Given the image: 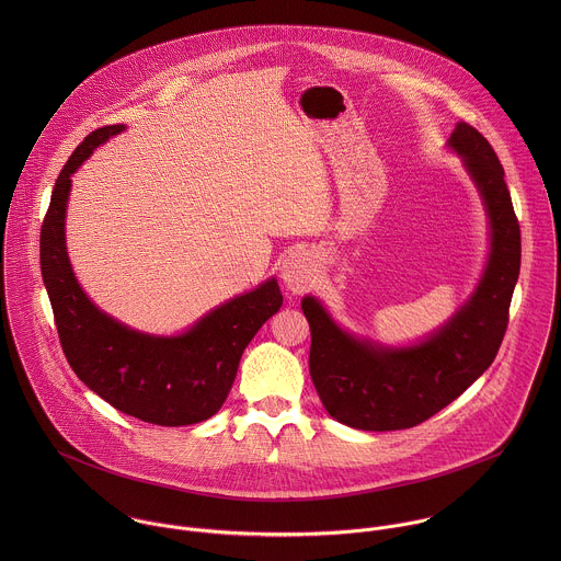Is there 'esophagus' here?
I'll use <instances>...</instances> for the list:
<instances>
[{
	"label": "esophagus",
	"instance_id": "1",
	"mask_svg": "<svg viewBox=\"0 0 561 561\" xmlns=\"http://www.w3.org/2000/svg\"><path fill=\"white\" fill-rule=\"evenodd\" d=\"M316 254L309 250H291L280 265V278L294 294H302L316 278Z\"/></svg>",
	"mask_w": 561,
	"mask_h": 561
}]
</instances>
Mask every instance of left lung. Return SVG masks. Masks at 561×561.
Returning <instances> with one entry per match:
<instances>
[{"label":"left lung","instance_id":"obj_1","mask_svg":"<svg viewBox=\"0 0 561 561\" xmlns=\"http://www.w3.org/2000/svg\"><path fill=\"white\" fill-rule=\"evenodd\" d=\"M480 187L492 250L473 298L427 341L389 350L343 332L320 302L302 300L311 325L309 369L323 408L356 430L414 427L460 398L492 365L510 321L520 272V227L490 142L467 123L449 138Z\"/></svg>","mask_w":561,"mask_h":561}]
</instances>
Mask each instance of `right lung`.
Segmentation results:
<instances>
[{"mask_svg":"<svg viewBox=\"0 0 561 561\" xmlns=\"http://www.w3.org/2000/svg\"><path fill=\"white\" fill-rule=\"evenodd\" d=\"M123 125L94 129L65 163L41 227V272L62 352L81 382L116 410L179 427L214 416L227 400L241 354L283 307L278 283L233 298L181 336H149L101 313L81 291L65 245L71 174Z\"/></svg>","mask_w":561,"mask_h":561,"instance_id":"obj_1","label":"right lung"}]
</instances>
